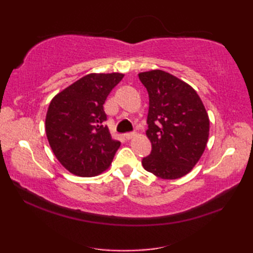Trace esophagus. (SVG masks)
I'll return each mask as SVG.
<instances>
[{
	"instance_id": "obj_1",
	"label": "esophagus",
	"mask_w": 253,
	"mask_h": 253,
	"mask_svg": "<svg viewBox=\"0 0 253 253\" xmlns=\"http://www.w3.org/2000/svg\"><path fill=\"white\" fill-rule=\"evenodd\" d=\"M135 136H136V132H127V133H125V135H124V137L126 138V140H129V139L133 138Z\"/></svg>"
}]
</instances>
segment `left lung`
I'll list each match as a JSON object with an SVG mask.
<instances>
[{
	"instance_id": "left-lung-1",
	"label": "left lung",
	"mask_w": 253,
	"mask_h": 253,
	"mask_svg": "<svg viewBox=\"0 0 253 253\" xmlns=\"http://www.w3.org/2000/svg\"><path fill=\"white\" fill-rule=\"evenodd\" d=\"M149 94L146 170L162 179H177L193 169L207 147L210 121L200 96L189 84L166 72L138 75Z\"/></svg>"
}]
</instances>
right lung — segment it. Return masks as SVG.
Masks as SVG:
<instances>
[{
    "instance_id": "obj_1",
    "label": "right lung",
    "mask_w": 253,
    "mask_h": 253,
    "mask_svg": "<svg viewBox=\"0 0 253 253\" xmlns=\"http://www.w3.org/2000/svg\"><path fill=\"white\" fill-rule=\"evenodd\" d=\"M124 75L89 74L52 99L45 117L50 147L72 174L93 177L110 168L121 142L105 125L103 104Z\"/></svg>"
}]
</instances>
